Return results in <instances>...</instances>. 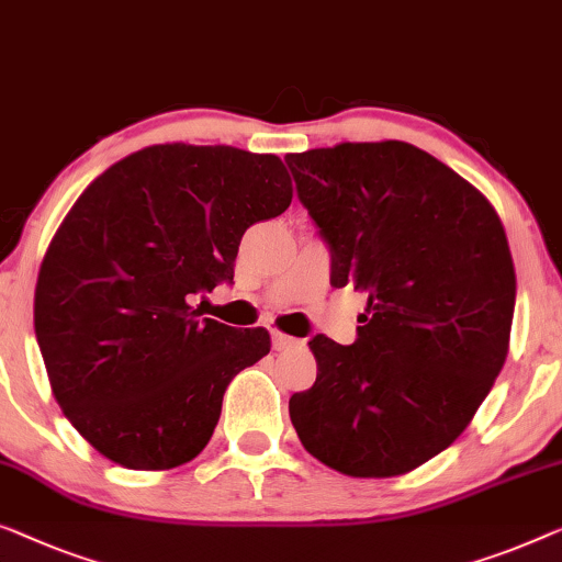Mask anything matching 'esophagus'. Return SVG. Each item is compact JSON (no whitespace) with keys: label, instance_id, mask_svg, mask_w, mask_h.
<instances>
[{"label":"esophagus","instance_id":"1","mask_svg":"<svg viewBox=\"0 0 562 562\" xmlns=\"http://www.w3.org/2000/svg\"><path fill=\"white\" fill-rule=\"evenodd\" d=\"M271 345H273L276 352H281V349L294 347L296 339L289 337V335H281V331H271Z\"/></svg>","mask_w":562,"mask_h":562}]
</instances>
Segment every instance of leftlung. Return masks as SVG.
<instances>
[{"instance_id":"left-lung-1","label":"left lung","mask_w":562,"mask_h":562,"mask_svg":"<svg viewBox=\"0 0 562 562\" xmlns=\"http://www.w3.org/2000/svg\"><path fill=\"white\" fill-rule=\"evenodd\" d=\"M286 165L331 286L368 294L352 345L308 339L316 382L291 395V423L341 474H405L457 441L507 360V235L482 192L413 144L347 142Z\"/></svg>"}]
</instances>
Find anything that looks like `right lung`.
Segmentation results:
<instances>
[{"label": "right lung", "mask_w": 562, "mask_h": 562, "mask_svg": "<svg viewBox=\"0 0 562 562\" xmlns=\"http://www.w3.org/2000/svg\"><path fill=\"white\" fill-rule=\"evenodd\" d=\"M291 205L276 154L157 144L88 184L40 266L35 335L55 401L126 469L192 461L263 327L200 319L190 299L233 283L243 233Z\"/></svg>", "instance_id": "add662e5"}]
</instances>
